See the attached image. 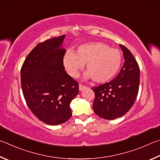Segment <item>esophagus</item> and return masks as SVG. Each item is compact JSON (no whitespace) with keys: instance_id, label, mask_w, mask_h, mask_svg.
I'll return each mask as SVG.
<instances>
[{"instance_id":"obj_1","label":"esophagus","mask_w":160,"mask_h":160,"mask_svg":"<svg viewBox=\"0 0 160 160\" xmlns=\"http://www.w3.org/2000/svg\"><path fill=\"white\" fill-rule=\"evenodd\" d=\"M78 88H79V91H83V90H84L85 88H86V86H84V85L82 84V83H80L79 86H78Z\"/></svg>"}]
</instances>
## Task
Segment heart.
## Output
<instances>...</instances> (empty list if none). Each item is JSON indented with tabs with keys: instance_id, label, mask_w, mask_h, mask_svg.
<instances>
[{
	"instance_id": "obj_1",
	"label": "heart",
	"mask_w": 160,
	"mask_h": 160,
	"mask_svg": "<svg viewBox=\"0 0 160 160\" xmlns=\"http://www.w3.org/2000/svg\"><path fill=\"white\" fill-rule=\"evenodd\" d=\"M122 61L119 50L100 42L82 45L74 53L67 52L63 60L67 72L72 77H77L86 64V77H91L96 83L112 79L119 70Z\"/></svg>"
}]
</instances>
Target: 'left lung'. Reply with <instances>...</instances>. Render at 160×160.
<instances>
[{
	"label": "left lung",
	"mask_w": 160,
	"mask_h": 160,
	"mask_svg": "<svg viewBox=\"0 0 160 160\" xmlns=\"http://www.w3.org/2000/svg\"><path fill=\"white\" fill-rule=\"evenodd\" d=\"M124 63L117 77L111 82L91 88L94 91L93 110L105 119H114L129 111L138 96L140 68L131 52L120 45Z\"/></svg>",
	"instance_id": "8db88e82"
}]
</instances>
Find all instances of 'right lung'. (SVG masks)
I'll return each instance as SVG.
<instances>
[{"instance_id": "right-lung-1", "label": "right lung", "mask_w": 160, "mask_h": 160, "mask_svg": "<svg viewBox=\"0 0 160 160\" xmlns=\"http://www.w3.org/2000/svg\"><path fill=\"white\" fill-rule=\"evenodd\" d=\"M64 35L38 43L21 68V86L27 105L41 122L63 124L70 119L69 104L78 93V83L67 74Z\"/></svg>"}]
</instances>
